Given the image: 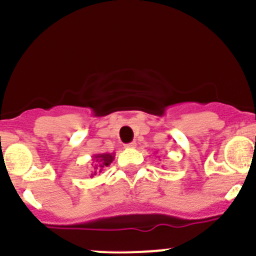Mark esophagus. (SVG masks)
I'll list each match as a JSON object with an SVG mask.
<instances>
[{
  "label": "esophagus",
  "mask_w": 256,
  "mask_h": 256,
  "mask_svg": "<svg viewBox=\"0 0 256 256\" xmlns=\"http://www.w3.org/2000/svg\"><path fill=\"white\" fill-rule=\"evenodd\" d=\"M126 147H128V148H135V147H136V141H132V142L128 144H126Z\"/></svg>",
  "instance_id": "34e87169"
}]
</instances>
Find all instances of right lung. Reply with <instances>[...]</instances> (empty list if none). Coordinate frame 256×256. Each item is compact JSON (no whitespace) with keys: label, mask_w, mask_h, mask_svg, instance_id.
I'll return each instance as SVG.
<instances>
[{"label":"right lung","mask_w":256,"mask_h":256,"mask_svg":"<svg viewBox=\"0 0 256 256\" xmlns=\"http://www.w3.org/2000/svg\"><path fill=\"white\" fill-rule=\"evenodd\" d=\"M115 158V154H96L92 156L94 161V171H92V177L95 174H100L106 167L112 164V162Z\"/></svg>","instance_id":"obj_1"}]
</instances>
